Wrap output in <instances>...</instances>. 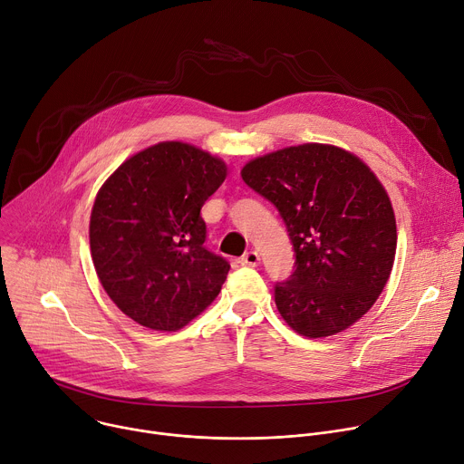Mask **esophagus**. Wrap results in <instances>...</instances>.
Instances as JSON below:
<instances>
[{
	"instance_id": "esophagus-1",
	"label": "esophagus",
	"mask_w": 464,
	"mask_h": 464,
	"mask_svg": "<svg viewBox=\"0 0 464 464\" xmlns=\"http://www.w3.org/2000/svg\"><path fill=\"white\" fill-rule=\"evenodd\" d=\"M259 261H261V257H259L257 251H254V249L246 251V254L242 256V265H247V266H257Z\"/></svg>"
}]
</instances>
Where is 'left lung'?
<instances>
[{"mask_svg":"<svg viewBox=\"0 0 464 464\" xmlns=\"http://www.w3.org/2000/svg\"><path fill=\"white\" fill-rule=\"evenodd\" d=\"M240 176L276 205L296 256L274 288L283 320L320 339L366 314L391 277L398 240L392 203L370 168L343 148L302 144L249 160Z\"/></svg>","mask_w":464,"mask_h":464,"instance_id":"left-lung-1","label":"left lung"}]
</instances>
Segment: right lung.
<instances>
[{
    "mask_svg": "<svg viewBox=\"0 0 464 464\" xmlns=\"http://www.w3.org/2000/svg\"><path fill=\"white\" fill-rule=\"evenodd\" d=\"M226 176L222 159L185 142H159L103 183L91 215V254L123 314L155 331H178L215 302L229 263L203 246L199 210Z\"/></svg>",
    "mask_w": 464,
    "mask_h": 464,
    "instance_id": "right-lung-1",
    "label": "right lung"
}]
</instances>
